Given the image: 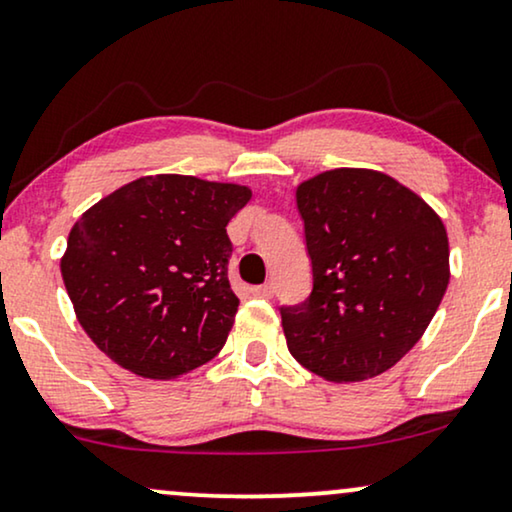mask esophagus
I'll list each match as a JSON object with an SVG mask.
<instances>
[{"instance_id": "34e87169", "label": "esophagus", "mask_w": 512, "mask_h": 512, "mask_svg": "<svg viewBox=\"0 0 512 512\" xmlns=\"http://www.w3.org/2000/svg\"><path fill=\"white\" fill-rule=\"evenodd\" d=\"M251 294L258 296V298H270L272 294H275V287L272 284H258V287H251Z\"/></svg>"}]
</instances>
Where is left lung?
I'll return each instance as SVG.
<instances>
[{
  "mask_svg": "<svg viewBox=\"0 0 512 512\" xmlns=\"http://www.w3.org/2000/svg\"><path fill=\"white\" fill-rule=\"evenodd\" d=\"M313 291L282 305L287 348L327 381H364L418 343L449 284L440 216L395 178L334 169L298 185Z\"/></svg>",
  "mask_w": 512,
  "mask_h": 512,
  "instance_id": "8db88e82",
  "label": "left lung"
}]
</instances>
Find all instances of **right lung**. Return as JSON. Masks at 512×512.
<instances>
[{
    "mask_svg": "<svg viewBox=\"0 0 512 512\" xmlns=\"http://www.w3.org/2000/svg\"><path fill=\"white\" fill-rule=\"evenodd\" d=\"M249 199L235 183L143 176L72 225L63 282L110 360L138 376L176 378L221 353L240 305L225 225Z\"/></svg>",
    "mask_w": 512,
    "mask_h": 512,
    "instance_id": "obj_1",
    "label": "right lung"
}]
</instances>
